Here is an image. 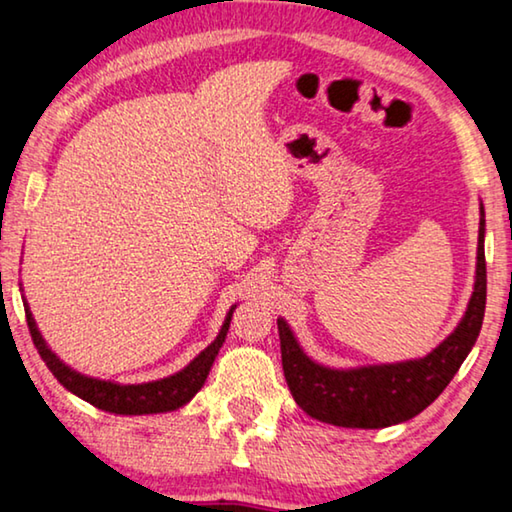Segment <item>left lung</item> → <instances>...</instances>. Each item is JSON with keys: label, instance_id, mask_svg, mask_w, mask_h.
Wrapping results in <instances>:
<instances>
[{"label": "left lung", "instance_id": "8db88e82", "mask_svg": "<svg viewBox=\"0 0 512 512\" xmlns=\"http://www.w3.org/2000/svg\"><path fill=\"white\" fill-rule=\"evenodd\" d=\"M487 300L485 212L480 207L476 286L466 314L446 342L420 360L360 369H328L309 360L291 328L279 318L281 365L288 390L311 418L337 427L381 429L425 411L453 381L483 328Z\"/></svg>", "mask_w": 512, "mask_h": 512}]
</instances>
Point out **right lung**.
<instances>
[{"label": "right lung", "instance_id": "obj_1", "mask_svg": "<svg viewBox=\"0 0 512 512\" xmlns=\"http://www.w3.org/2000/svg\"><path fill=\"white\" fill-rule=\"evenodd\" d=\"M233 309L228 311L217 339H214V342L207 346L198 358L191 360L182 372L168 376V379L140 383V385H120L110 381H99V379H90V376L73 372V369L66 367L64 362H59L57 355L50 351L46 342H43L41 332L36 330V323L32 314H29V309H25V314H27L29 335H32L36 351H39L43 362H46L50 372H53L55 379L62 383L66 390H71L73 395H78L80 399H85V402H90L101 411L120 413V416H143V413H164V411L180 409V406L187 404L189 399L203 388L207 374H210L212 362L217 358L219 348L226 339Z\"/></svg>", "mask_w": 512, "mask_h": 512}]
</instances>
